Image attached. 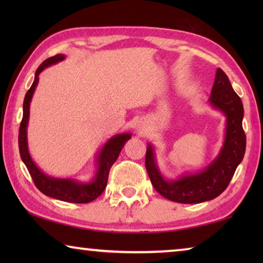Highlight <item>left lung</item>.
Here are the masks:
<instances>
[{
  "label": "left lung",
  "mask_w": 263,
  "mask_h": 263,
  "mask_svg": "<svg viewBox=\"0 0 263 263\" xmlns=\"http://www.w3.org/2000/svg\"><path fill=\"white\" fill-rule=\"evenodd\" d=\"M209 103L226 117L224 142L219 153L201 172L183 174L168 180L160 172L154 147L147 145L145 164L154 189L169 201L183 204L202 203L216 198L232 180L246 151V136L242 128L243 106L231 82L220 68H217Z\"/></svg>",
  "instance_id": "left-lung-1"
}]
</instances>
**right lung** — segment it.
I'll return each mask as SVG.
<instances>
[{"mask_svg":"<svg viewBox=\"0 0 263 263\" xmlns=\"http://www.w3.org/2000/svg\"><path fill=\"white\" fill-rule=\"evenodd\" d=\"M64 54H57L46 59L35 70L34 80L26 92L23 103V118H22L18 135V146L22 161L28 168L31 177L37 188L48 197L69 203H89L94 201L103 193L108 182L110 168L118 159L119 153L131 138V133H121L111 137L101 148L96 158V173L89 182H81L75 179H61L46 175L31 158L28 146V124L30 117V103L39 81V74L44 69L65 60Z\"/></svg>","mask_w":263,"mask_h":263,"instance_id":"obj_1","label":"right lung"}]
</instances>
